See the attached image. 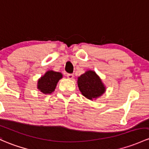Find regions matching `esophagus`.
<instances>
[{"instance_id": "34e87169", "label": "esophagus", "mask_w": 149, "mask_h": 149, "mask_svg": "<svg viewBox=\"0 0 149 149\" xmlns=\"http://www.w3.org/2000/svg\"><path fill=\"white\" fill-rule=\"evenodd\" d=\"M67 78H68V79H73V74L68 73V74H67Z\"/></svg>"}]
</instances>
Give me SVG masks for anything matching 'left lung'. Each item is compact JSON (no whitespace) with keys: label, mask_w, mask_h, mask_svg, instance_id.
I'll return each mask as SVG.
<instances>
[{"label":"left lung","mask_w":149,"mask_h":149,"mask_svg":"<svg viewBox=\"0 0 149 149\" xmlns=\"http://www.w3.org/2000/svg\"><path fill=\"white\" fill-rule=\"evenodd\" d=\"M78 86L82 95L90 100L101 96L106 91V87L99 76L91 70L78 78Z\"/></svg>","instance_id":"left-lung-1"}]
</instances>
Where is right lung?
<instances>
[{"label": "right lung", "mask_w": 149, "mask_h": 149, "mask_svg": "<svg viewBox=\"0 0 149 149\" xmlns=\"http://www.w3.org/2000/svg\"><path fill=\"white\" fill-rule=\"evenodd\" d=\"M62 77L61 73L48 70L38 81V89L44 94H50L54 91L58 82Z\"/></svg>", "instance_id": "right-lung-1"}]
</instances>
